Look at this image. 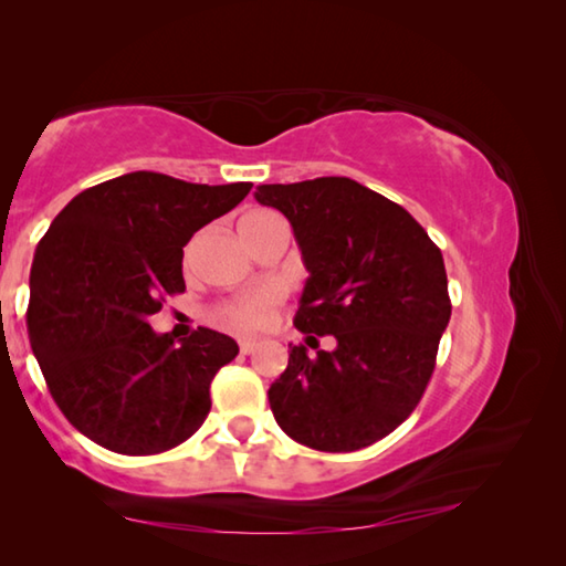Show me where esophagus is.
<instances>
[{
  "mask_svg": "<svg viewBox=\"0 0 566 566\" xmlns=\"http://www.w3.org/2000/svg\"><path fill=\"white\" fill-rule=\"evenodd\" d=\"M256 347H260L256 339H239V349H242V354H252Z\"/></svg>",
  "mask_w": 566,
  "mask_h": 566,
  "instance_id": "obj_1",
  "label": "esophagus"
}]
</instances>
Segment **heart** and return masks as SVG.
I'll return each mask as SVG.
<instances>
[{
  "mask_svg": "<svg viewBox=\"0 0 566 566\" xmlns=\"http://www.w3.org/2000/svg\"><path fill=\"white\" fill-rule=\"evenodd\" d=\"M264 217H272V212H252V214H247L242 222H256V219H264ZM280 302H282V292L276 290V286H266V290L256 292L252 296H244V300L222 304L214 312V317L229 329L254 332V329H262L270 324L272 314L276 306H280Z\"/></svg>",
  "mask_w": 566,
  "mask_h": 566,
  "instance_id": "b5f03b06",
  "label": "heart"
}]
</instances>
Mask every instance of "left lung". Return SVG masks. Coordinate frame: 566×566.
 Segmentation results:
<instances>
[{
    "instance_id": "obj_1",
    "label": "left lung",
    "mask_w": 566,
    "mask_h": 566,
    "mask_svg": "<svg viewBox=\"0 0 566 566\" xmlns=\"http://www.w3.org/2000/svg\"><path fill=\"white\" fill-rule=\"evenodd\" d=\"M256 202L290 219L306 266L290 344L270 387L286 434L319 452L369 447L405 421L429 385L452 317L439 247L405 207L349 177L260 185Z\"/></svg>"
}]
</instances>
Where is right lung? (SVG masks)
<instances>
[{"label":"right lung","mask_w":566,"mask_h":566,"mask_svg":"<svg viewBox=\"0 0 566 566\" xmlns=\"http://www.w3.org/2000/svg\"><path fill=\"white\" fill-rule=\"evenodd\" d=\"M249 181L191 185L129 171L84 189L36 244L27 332L56 407L119 454H159L202 427L209 385L239 347L199 327L157 334L149 317L185 292L181 256L197 229L249 195Z\"/></svg>","instance_id":"obj_1"}]
</instances>
